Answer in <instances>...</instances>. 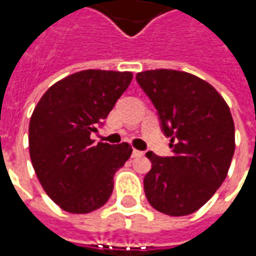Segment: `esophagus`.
<instances>
[{
  "instance_id": "esophagus-1",
  "label": "esophagus",
  "mask_w": 256,
  "mask_h": 256,
  "mask_svg": "<svg viewBox=\"0 0 256 256\" xmlns=\"http://www.w3.org/2000/svg\"><path fill=\"white\" fill-rule=\"evenodd\" d=\"M142 155H144V152H141V150H133V152H132V156H133V158H138V156H142Z\"/></svg>"
}]
</instances>
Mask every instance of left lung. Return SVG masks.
<instances>
[{
	"label": "left lung",
	"instance_id": "obj_1",
	"mask_svg": "<svg viewBox=\"0 0 256 256\" xmlns=\"http://www.w3.org/2000/svg\"><path fill=\"white\" fill-rule=\"evenodd\" d=\"M137 82L155 106L172 156L146 152L152 163L144 178L145 196L163 214L198 211L225 181L234 154V123L216 90L192 74L150 70Z\"/></svg>",
	"mask_w": 256,
	"mask_h": 256
}]
</instances>
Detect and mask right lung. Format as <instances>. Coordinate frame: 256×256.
Returning a JSON list of instances; mask_svg holds the SVG:
<instances>
[{
    "label": "right lung",
    "mask_w": 256,
    "mask_h": 256,
    "mask_svg": "<svg viewBox=\"0 0 256 256\" xmlns=\"http://www.w3.org/2000/svg\"><path fill=\"white\" fill-rule=\"evenodd\" d=\"M133 79L132 72L84 70L46 90L32 112L28 148L42 188L72 214H86L108 202L114 174L132 155L126 142H98L90 134Z\"/></svg>",
    "instance_id": "right-lung-1"
}]
</instances>
